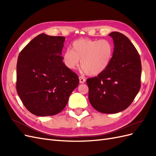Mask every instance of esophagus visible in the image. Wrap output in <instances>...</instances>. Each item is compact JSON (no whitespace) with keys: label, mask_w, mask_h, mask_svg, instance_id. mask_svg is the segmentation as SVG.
Masks as SVG:
<instances>
[{"label":"esophagus","mask_w":156,"mask_h":156,"mask_svg":"<svg viewBox=\"0 0 156 156\" xmlns=\"http://www.w3.org/2000/svg\"><path fill=\"white\" fill-rule=\"evenodd\" d=\"M79 82H80V83H85V81H86V80H85V79H84L83 77H82V76H79Z\"/></svg>","instance_id":"obj_1"}]
</instances>
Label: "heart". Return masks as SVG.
Returning a JSON list of instances; mask_svg holds the SVG:
<instances>
[{"label":"heart","mask_w":156,"mask_h":156,"mask_svg":"<svg viewBox=\"0 0 156 156\" xmlns=\"http://www.w3.org/2000/svg\"><path fill=\"white\" fill-rule=\"evenodd\" d=\"M112 54L113 46L109 41L79 39L73 42L71 50L64 52L63 61L68 68L75 69L81 60L84 72L90 75H97L107 68Z\"/></svg>","instance_id":"obj_1"}]
</instances>
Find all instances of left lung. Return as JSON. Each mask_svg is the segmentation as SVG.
<instances>
[{
  "label": "left lung",
  "mask_w": 156,
  "mask_h": 156,
  "mask_svg": "<svg viewBox=\"0 0 156 156\" xmlns=\"http://www.w3.org/2000/svg\"><path fill=\"white\" fill-rule=\"evenodd\" d=\"M114 51L107 68L97 77L88 78V99L98 111L112 114L125 110L140 88L141 61L138 51L123 34L112 32Z\"/></svg>",
  "instance_id": "obj_1"
}]
</instances>
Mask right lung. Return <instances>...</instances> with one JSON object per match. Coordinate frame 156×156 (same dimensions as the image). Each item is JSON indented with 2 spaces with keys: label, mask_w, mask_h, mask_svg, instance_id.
I'll use <instances>...</instances> for the list:
<instances>
[{
  "label": "right lung",
  "mask_w": 156,
  "mask_h": 156,
  "mask_svg": "<svg viewBox=\"0 0 156 156\" xmlns=\"http://www.w3.org/2000/svg\"><path fill=\"white\" fill-rule=\"evenodd\" d=\"M65 37L40 34L20 52L16 89L27 109L39 116L62 111L79 83L77 75L63 62Z\"/></svg>",
  "instance_id": "add662e5"
}]
</instances>
